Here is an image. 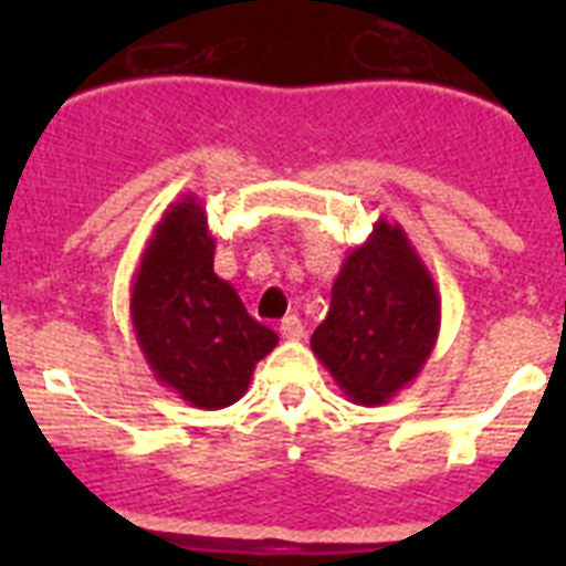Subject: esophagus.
<instances>
[{
    "instance_id": "1",
    "label": "esophagus",
    "mask_w": 566,
    "mask_h": 566,
    "mask_svg": "<svg viewBox=\"0 0 566 566\" xmlns=\"http://www.w3.org/2000/svg\"><path fill=\"white\" fill-rule=\"evenodd\" d=\"M303 332H306V328H303V319H300L297 314H289V317L280 323V334H283V339H300L303 337Z\"/></svg>"
}]
</instances>
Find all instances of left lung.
<instances>
[{"label": "left lung", "mask_w": 566, "mask_h": 566, "mask_svg": "<svg viewBox=\"0 0 566 566\" xmlns=\"http://www.w3.org/2000/svg\"><path fill=\"white\" fill-rule=\"evenodd\" d=\"M442 326L437 283L399 223L379 218L339 266L312 352L357 405H385L424 368Z\"/></svg>", "instance_id": "8db88e82"}]
</instances>
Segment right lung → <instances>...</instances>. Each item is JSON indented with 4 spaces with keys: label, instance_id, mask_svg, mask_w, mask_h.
Masks as SVG:
<instances>
[{
    "label": "right lung",
    "instance_id": "add662e5",
    "mask_svg": "<svg viewBox=\"0 0 566 566\" xmlns=\"http://www.w3.org/2000/svg\"><path fill=\"white\" fill-rule=\"evenodd\" d=\"M212 263L207 209L184 195L155 223L129 289L135 339L153 377L203 411L238 402L254 365L277 345Z\"/></svg>",
    "mask_w": 566,
    "mask_h": 566
}]
</instances>
